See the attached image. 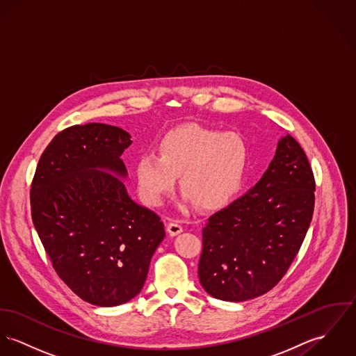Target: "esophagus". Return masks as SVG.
Returning a JSON list of instances; mask_svg holds the SVG:
<instances>
[{"label": "esophagus", "instance_id": "34e87169", "mask_svg": "<svg viewBox=\"0 0 356 356\" xmlns=\"http://www.w3.org/2000/svg\"><path fill=\"white\" fill-rule=\"evenodd\" d=\"M167 231H168V234H170L171 236H175V235L181 234V232L184 231V228H182L181 223H179L178 220H172V222H170V223L167 225Z\"/></svg>", "mask_w": 356, "mask_h": 356}]
</instances>
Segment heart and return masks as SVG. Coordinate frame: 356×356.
Returning <instances> with one entry per match:
<instances>
[{"mask_svg": "<svg viewBox=\"0 0 356 356\" xmlns=\"http://www.w3.org/2000/svg\"><path fill=\"white\" fill-rule=\"evenodd\" d=\"M248 161V145L239 134L188 124L163 137L158 155L144 154L136 161L137 191L145 204L161 207L181 175L186 205L219 209L241 191Z\"/></svg>", "mask_w": 356, "mask_h": 356, "instance_id": "1", "label": "heart"}]
</instances>
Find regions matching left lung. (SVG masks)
Returning a JSON list of instances; mask_svg holds the SVG:
<instances>
[{
	"label": "left lung",
	"mask_w": 356,
	"mask_h": 356,
	"mask_svg": "<svg viewBox=\"0 0 356 356\" xmlns=\"http://www.w3.org/2000/svg\"><path fill=\"white\" fill-rule=\"evenodd\" d=\"M314 175L290 134L259 182L218 211L202 228L198 277L216 299L243 302L272 290L286 275L314 211Z\"/></svg>",
	"instance_id": "1"
}]
</instances>
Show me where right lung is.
<instances>
[{
    "label": "right lung",
    "mask_w": 356,
    "mask_h": 356,
    "mask_svg": "<svg viewBox=\"0 0 356 356\" xmlns=\"http://www.w3.org/2000/svg\"><path fill=\"white\" fill-rule=\"evenodd\" d=\"M130 134L106 124L60 131L31 185L33 226L65 284L102 307L141 291L165 232L161 218L130 198L121 161Z\"/></svg>",
    "instance_id": "add662e5"
}]
</instances>
